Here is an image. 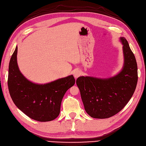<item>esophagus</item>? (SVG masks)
Returning a JSON list of instances; mask_svg holds the SVG:
<instances>
[{"label": "esophagus", "instance_id": "obj_1", "mask_svg": "<svg viewBox=\"0 0 146 146\" xmlns=\"http://www.w3.org/2000/svg\"><path fill=\"white\" fill-rule=\"evenodd\" d=\"M81 73H82L81 71H80L79 70H77L74 72V77L76 79L81 75Z\"/></svg>", "mask_w": 146, "mask_h": 146}]
</instances>
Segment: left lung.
Segmentation results:
<instances>
[{
	"label": "left lung",
	"mask_w": 146,
	"mask_h": 146,
	"mask_svg": "<svg viewBox=\"0 0 146 146\" xmlns=\"http://www.w3.org/2000/svg\"><path fill=\"white\" fill-rule=\"evenodd\" d=\"M124 65L116 76L107 79L80 76L76 80L85 111L91 117L107 118L119 112L130 100L138 81L135 57L125 37Z\"/></svg>",
	"instance_id": "obj_1"
}]
</instances>
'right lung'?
I'll return each mask as SVG.
<instances>
[{
  "mask_svg": "<svg viewBox=\"0 0 146 146\" xmlns=\"http://www.w3.org/2000/svg\"><path fill=\"white\" fill-rule=\"evenodd\" d=\"M17 47L9 64L8 86L14 104L31 118L38 121H52L59 115L66 91L74 85L73 75L44 85L32 83L20 72Z\"/></svg>",
  "mask_w": 146,
  "mask_h": 146,
  "instance_id": "add662e5",
  "label": "right lung"
}]
</instances>
